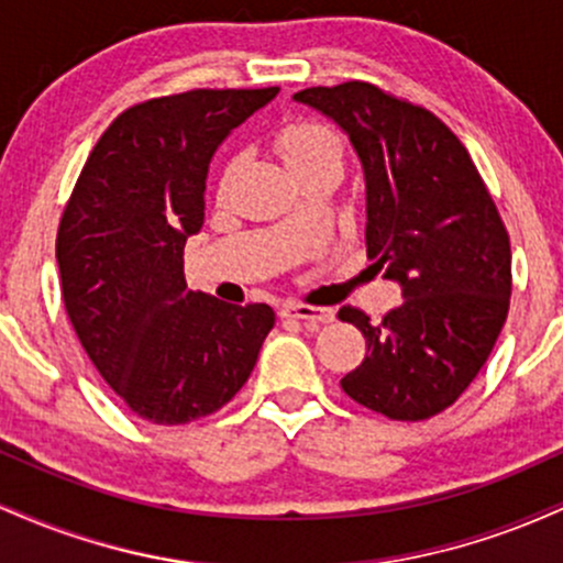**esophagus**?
Wrapping results in <instances>:
<instances>
[{"label":"esophagus","mask_w":563,"mask_h":563,"mask_svg":"<svg viewBox=\"0 0 563 563\" xmlns=\"http://www.w3.org/2000/svg\"><path fill=\"white\" fill-rule=\"evenodd\" d=\"M280 318H294V320H303L307 328H318L325 325V322H333L335 312L328 307H307V303H283L280 307Z\"/></svg>","instance_id":"esophagus-1"}]
</instances>
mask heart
Wrapping results in <instances>:
<instances>
[{"instance_id":"obj_1","label":"heart","mask_w":563,"mask_h":563,"mask_svg":"<svg viewBox=\"0 0 563 563\" xmlns=\"http://www.w3.org/2000/svg\"><path fill=\"white\" fill-rule=\"evenodd\" d=\"M277 145H280L283 158H286L288 169L296 177L309 169H318V166L341 164V156H344V145H341L339 134L328 124H320V121L288 124L280 132Z\"/></svg>"}]
</instances>
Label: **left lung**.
Returning <instances> with one entry per match:
<instances>
[{
  "label": "left lung",
  "instance_id": "8db88e82",
  "mask_svg": "<svg viewBox=\"0 0 563 563\" xmlns=\"http://www.w3.org/2000/svg\"><path fill=\"white\" fill-rule=\"evenodd\" d=\"M352 142L365 179L367 260L402 290L363 331L367 357L341 378L354 402L394 421L450 407L487 363L508 318L510 243L474 161L434 113L365 81L294 95Z\"/></svg>",
  "mask_w": 563,
  "mask_h": 563
}]
</instances>
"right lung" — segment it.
<instances>
[{
    "mask_svg": "<svg viewBox=\"0 0 563 563\" xmlns=\"http://www.w3.org/2000/svg\"><path fill=\"white\" fill-rule=\"evenodd\" d=\"M280 89H192L129 108L84 164L57 230L70 325L129 410L158 426L228 405L275 325L267 303H224L185 280L224 140Z\"/></svg>",
    "mask_w": 563,
    "mask_h": 563,
    "instance_id": "obj_1",
    "label": "right lung"
}]
</instances>
